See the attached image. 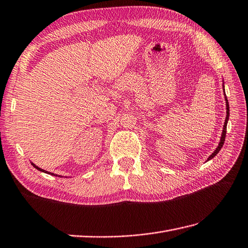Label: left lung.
Masks as SVG:
<instances>
[{
    "label": "left lung",
    "mask_w": 248,
    "mask_h": 248,
    "mask_svg": "<svg viewBox=\"0 0 248 248\" xmlns=\"http://www.w3.org/2000/svg\"><path fill=\"white\" fill-rule=\"evenodd\" d=\"M225 86H224V81H223V91H224V96H225V101H226V118H225V123H224V125H223V131H222V135H221V140H220V142H218L217 147L216 148V150L214 151V153H212L210 156L207 158V162L208 160L214 158L216 155L220 152L221 148L223 147L224 145V141H225V136H226V129H227V123H228V119H229V105H228V100H227V97L225 95Z\"/></svg>",
    "instance_id": "left-lung-1"
}]
</instances>
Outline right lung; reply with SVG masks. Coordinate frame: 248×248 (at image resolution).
I'll return each instance as SVG.
<instances>
[{"instance_id": "right-lung-1", "label": "right lung", "mask_w": 248, "mask_h": 248, "mask_svg": "<svg viewBox=\"0 0 248 248\" xmlns=\"http://www.w3.org/2000/svg\"><path fill=\"white\" fill-rule=\"evenodd\" d=\"M31 165L34 167V168H36L37 170H39V171H41V172H44V173H47V174H50V175H54V176H58V177H62V175H58V174H55V173H51V172H48V171H46V170H44V169H41L40 168V167H38L37 165H34L32 162H31Z\"/></svg>"}]
</instances>
